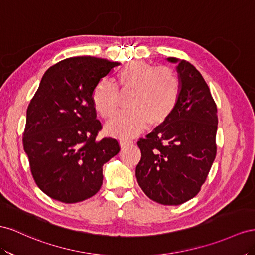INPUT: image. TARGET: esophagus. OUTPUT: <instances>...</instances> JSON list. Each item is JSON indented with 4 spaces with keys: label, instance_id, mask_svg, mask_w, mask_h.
Returning a JSON list of instances; mask_svg holds the SVG:
<instances>
[{
    "label": "esophagus",
    "instance_id": "1",
    "mask_svg": "<svg viewBox=\"0 0 255 255\" xmlns=\"http://www.w3.org/2000/svg\"><path fill=\"white\" fill-rule=\"evenodd\" d=\"M120 144H121L122 147H125V146H129V145L133 144V141L128 140V139H121L120 140Z\"/></svg>",
    "mask_w": 255,
    "mask_h": 255
}]
</instances>
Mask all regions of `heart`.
<instances>
[{"label": "heart", "mask_w": 255, "mask_h": 255, "mask_svg": "<svg viewBox=\"0 0 255 255\" xmlns=\"http://www.w3.org/2000/svg\"><path fill=\"white\" fill-rule=\"evenodd\" d=\"M116 84L123 92L132 91L128 112L120 113L106 125L108 133L130 137L146 126L161 125L175 109L180 94V82L175 71L158 67L144 61H133L124 66L116 76ZM97 113L110 119L118 111L119 92L108 80H100L92 93Z\"/></svg>", "instance_id": "b5f03b06"}]
</instances>
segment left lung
<instances>
[{
    "label": "left lung",
    "mask_w": 255,
    "mask_h": 255,
    "mask_svg": "<svg viewBox=\"0 0 255 255\" xmlns=\"http://www.w3.org/2000/svg\"><path fill=\"white\" fill-rule=\"evenodd\" d=\"M177 64L180 94L172 114L137 141L141 160L137 184L162 205H179L194 198L205 183L216 158L217 106L200 71L185 60Z\"/></svg>",
    "instance_id": "obj_1"
}]
</instances>
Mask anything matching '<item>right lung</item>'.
Segmentation results:
<instances>
[{
	"instance_id": "right-lung-1",
	"label": "right lung",
	"mask_w": 255,
	"mask_h": 255,
	"mask_svg": "<svg viewBox=\"0 0 255 255\" xmlns=\"http://www.w3.org/2000/svg\"><path fill=\"white\" fill-rule=\"evenodd\" d=\"M119 63L77 56L51 66L26 111L23 147L36 185L66 204L95 195L103 165L119 154L112 137L97 141L101 123L92 101L94 87Z\"/></svg>"
}]
</instances>
